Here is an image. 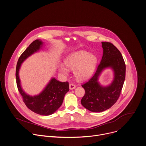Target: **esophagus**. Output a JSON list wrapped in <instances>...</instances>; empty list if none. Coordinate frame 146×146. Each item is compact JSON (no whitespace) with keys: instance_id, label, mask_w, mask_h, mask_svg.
I'll return each instance as SVG.
<instances>
[{"instance_id":"1","label":"esophagus","mask_w":146,"mask_h":146,"mask_svg":"<svg viewBox=\"0 0 146 146\" xmlns=\"http://www.w3.org/2000/svg\"><path fill=\"white\" fill-rule=\"evenodd\" d=\"M76 88V86L74 84H72V83H71L69 84V88L72 90H74Z\"/></svg>"}]
</instances>
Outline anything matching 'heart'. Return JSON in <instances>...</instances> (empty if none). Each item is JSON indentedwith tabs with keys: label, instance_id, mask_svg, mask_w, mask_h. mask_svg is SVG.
<instances>
[{
	"label": "heart",
	"instance_id": "obj_1",
	"mask_svg": "<svg viewBox=\"0 0 146 146\" xmlns=\"http://www.w3.org/2000/svg\"><path fill=\"white\" fill-rule=\"evenodd\" d=\"M96 62V58L94 55L83 50L72 52L64 60L66 67L74 69L75 77L79 80L85 79L91 75ZM59 70L64 75L68 74V70L63 64L59 66Z\"/></svg>",
	"mask_w": 146,
	"mask_h": 146
}]
</instances>
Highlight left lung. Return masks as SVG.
Masks as SVG:
<instances>
[{"instance_id": "1", "label": "left lung", "mask_w": 146, "mask_h": 146, "mask_svg": "<svg viewBox=\"0 0 146 146\" xmlns=\"http://www.w3.org/2000/svg\"><path fill=\"white\" fill-rule=\"evenodd\" d=\"M102 57L95 73L82 85L85 95L81 104L92 112H101L111 108L119 97L125 79L126 65L119 50L108 42H102ZM106 68L113 70L114 79L110 85L104 87L98 80L102 71Z\"/></svg>"}]
</instances>
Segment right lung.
Returning a JSON list of instances; mask_svg holds the SVG:
<instances>
[{
    "label": "right lung",
    "instance_id": "obj_1",
    "mask_svg": "<svg viewBox=\"0 0 146 146\" xmlns=\"http://www.w3.org/2000/svg\"><path fill=\"white\" fill-rule=\"evenodd\" d=\"M43 44L40 40H36L20 55L16 66V78L18 90L28 108L37 114L49 115L56 111L62 104L65 95L69 91L68 83L60 82L52 78L39 95L30 96L23 90L19 76L21 63L32 54L41 49Z\"/></svg>",
    "mask_w": 146,
    "mask_h": 146
}]
</instances>
